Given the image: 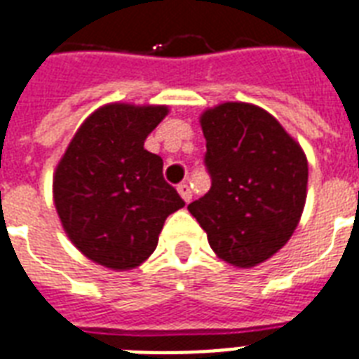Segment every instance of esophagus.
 <instances>
[{
	"label": "esophagus",
	"mask_w": 359,
	"mask_h": 359,
	"mask_svg": "<svg viewBox=\"0 0 359 359\" xmlns=\"http://www.w3.org/2000/svg\"><path fill=\"white\" fill-rule=\"evenodd\" d=\"M177 190H179L180 198L187 201V203L192 200V190H190V187H188V182H180L179 187H177Z\"/></svg>",
	"instance_id": "obj_1"
}]
</instances>
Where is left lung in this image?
<instances>
[{
    "mask_svg": "<svg viewBox=\"0 0 359 359\" xmlns=\"http://www.w3.org/2000/svg\"><path fill=\"white\" fill-rule=\"evenodd\" d=\"M211 190L188 205L219 259L251 268L293 236L306 201L301 144L266 110L224 102L200 118Z\"/></svg>",
    "mask_w": 359,
    "mask_h": 359,
    "instance_id": "1",
    "label": "left lung"
}]
</instances>
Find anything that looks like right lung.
Here are the masks:
<instances>
[{
    "label": "right lung",
    "instance_id": "1",
    "mask_svg": "<svg viewBox=\"0 0 359 359\" xmlns=\"http://www.w3.org/2000/svg\"><path fill=\"white\" fill-rule=\"evenodd\" d=\"M167 106L114 102L98 108L66 148L53 198L72 243L112 270H131L154 253L163 222L184 207L163 179V159L144 140Z\"/></svg>",
    "mask_w": 359,
    "mask_h": 359
}]
</instances>
